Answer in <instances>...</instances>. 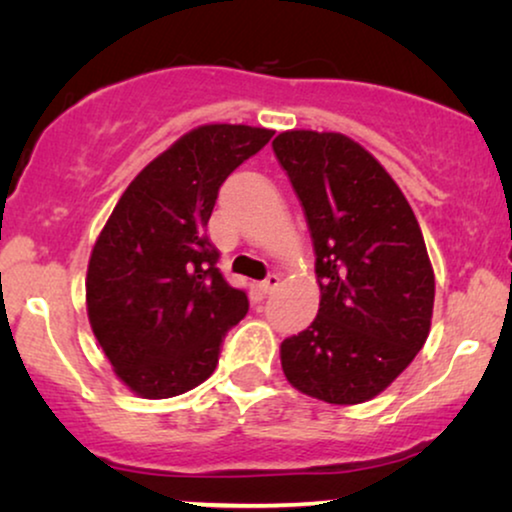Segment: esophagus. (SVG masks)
Instances as JSON below:
<instances>
[{
    "mask_svg": "<svg viewBox=\"0 0 512 512\" xmlns=\"http://www.w3.org/2000/svg\"><path fill=\"white\" fill-rule=\"evenodd\" d=\"M279 282H282V279H279V275H275V272H272V275H268L261 282V291L263 293H272L279 286Z\"/></svg>",
    "mask_w": 512,
    "mask_h": 512,
    "instance_id": "34e87169",
    "label": "esophagus"
}]
</instances>
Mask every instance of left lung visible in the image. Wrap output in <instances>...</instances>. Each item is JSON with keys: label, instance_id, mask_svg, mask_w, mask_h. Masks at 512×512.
I'll return each mask as SVG.
<instances>
[{"label": "left lung", "instance_id": "obj_1", "mask_svg": "<svg viewBox=\"0 0 512 512\" xmlns=\"http://www.w3.org/2000/svg\"><path fill=\"white\" fill-rule=\"evenodd\" d=\"M303 205L321 289L317 319L282 342L286 380L335 405L368 401L429 338L433 270L419 223L389 172L340 132L272 142Z\"/></svg>", "mask_w": 512, "mask_h": 512}]
</instances>
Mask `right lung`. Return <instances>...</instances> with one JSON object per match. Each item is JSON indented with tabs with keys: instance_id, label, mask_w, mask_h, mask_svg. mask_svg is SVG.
<instances>
[{
	"instance_id": "right-lung-1",
	"label": "right lung",
	"mask_w": 512,
	"mask_h": 512,
	"mask_svg": "<svg viewBox=\"0 0 512 512\" xmlns=\"http://www.w3.org/2000/svg\"><path fill=\"white\" fill-rule=\"evenodd\" d=\"M272 135L228 123L191 130L132 179L97 237L88 319L135 394L170 398L198 387L247 314V291L223 279L207 223L223 181Z\"/></svg>"
}]
</instances>
